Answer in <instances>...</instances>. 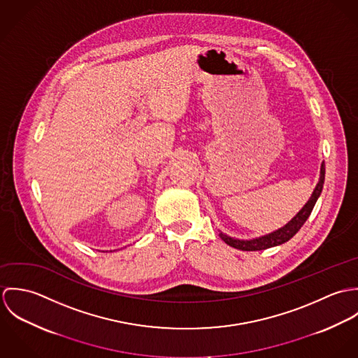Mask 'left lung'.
<instances>
[{
    "instance_id": "left-lung-1",
    "label": "left lung",
    "mask_w": 358,
    "mask_h": 358,
    "mask_svg": "<svg viewBox=\"0 0 358 358\" xmlns=\"http://www.w3.org/2000/svg\"><path fill=\"white\" fill-rule=\"evenodd\" d=\"M324 179H325V164H321V171H320V180L310 197V200L307 201L306 205L296 213V216L289 220L284 227L262 236L259 238L254 240H237V238H231L223 233H220V238L230 247L236 248V250H241V251H262V250H267L275 245H281L284 243H287L288 240H291L299 230L301 227L305 224L307 217L310 216L314 205L317 203L321 192H322V186H324Z\"/></svg>"
}]
</instances>
